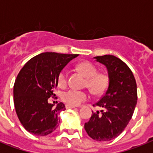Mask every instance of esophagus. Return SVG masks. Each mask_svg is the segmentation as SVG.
Returning <instances> with one entry per match:
<instances>
[{"label":"esophagus","mask_w":153,"mask_h":153,"mask_svg":"<svg viewBox=\"0 0 153 153\" xmlns=\"http://www.w3.org/2000/svg\"><path fill=\"white\" fill-rule=\"evenodd\" d=\"M75 105H66V108L67 109H73V108H75Z\"/></svg>","instance_id":"obj_1"}]
</instances>
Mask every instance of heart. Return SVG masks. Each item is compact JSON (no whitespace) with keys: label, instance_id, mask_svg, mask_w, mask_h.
Returning <instances> with one entry per match:
<instances>
[{"label":"heart","instance_id":"b5f03b06","mask_svg":"<svg viewBox=\"0 0 153 153\" xmlns=\"http://www.w3.org/2000/svg\"><path fill=\"white\" fill-rule=\"evenodd\" d=\"M79 71H81L86 78V86L94 94H102L106 91L109 86V76L105 73H98V68L91 62H84L77 66ZM58 84L59 86H64L67 83V74L66 70H62L58 74ZM89 94L85 91L75 89H69L63 91L61 94L62 101L67 105H79L89 98Z\"/></svg>","mask_w":153,"mask_h":153}]
</instances>
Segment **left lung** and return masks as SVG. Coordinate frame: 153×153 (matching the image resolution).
Segmentation results:
<instances>
[{
    "instance_id": "obj_1",
    "label": "left lung",
    "mask_w": 153,
    "mask_h": 153,
    "mask_svg": "<svg viewBox=\"0 0 153 153\" xmlns=\"http://www.w3.org/2000/svg\"><path fill=\"white\" fill-rule=\"evenodd\" d=\"M94 59L105 66L109 82L104 95L94 105L101 110L92 111L84 128L94 140L108 141L118 137L132 118L137 102V83L129 67L116 56L105 55Z\"/></svg>"
}]
</instances>
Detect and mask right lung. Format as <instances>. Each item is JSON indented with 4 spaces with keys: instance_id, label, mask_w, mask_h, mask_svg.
<instances>
[{
    "instance_id": "1",
    "label": "right lung",
    "mask_w": 153,
    "mask_h": 153,
    "mask_svg": "<svg viewBox=\"0 0 153 153\" xmlns=\"http://www.w3.org/2000/svg\"><path fill=\"white\" fill-rule=\"evenodd\" d=\"M79 55L44 52L32 58L19 72L14 84L16 112L24 128L36 136H47L57 128L60 112L66 109L59 102L48 103L55 96L58 74Z\"/></svg>"
}]
</instances>
